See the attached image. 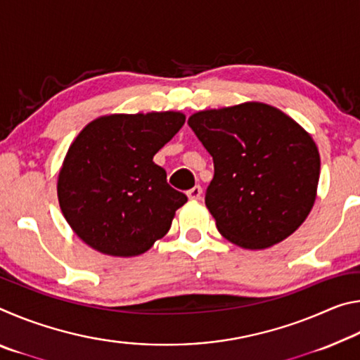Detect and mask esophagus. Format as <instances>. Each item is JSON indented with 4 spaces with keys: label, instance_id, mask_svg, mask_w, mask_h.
I'll return each mask as SVG.
<instances>
[{
    "label": "esophagus",
    "instance_id": "esophagus-1",
    "mask_svg": "<svg viewBox=\"0 0 360 360\" xmlns=\"http://www.w3.org/2000/svg\"><path fill=\"white\" fill-rule=\"evenodd\" d=\"M202 193H203V188L200 186H195L192 188H188L187 197L191 200H200V198H202Z\"/></svg>",
    "mask_w": 360,
    "mask_h": 360
}]
</instances>
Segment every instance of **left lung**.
Wrapping results in <instances>:
<instances>
[{
	"mask_svg": "<svg viewBox=\"0 0 360 360\" xmlns=\"http://www.w3.org/2000/svg\"><path fill=\"white\" fill-rule=\"evenodd\" d=\"M187 124L214 162L205 203L222 236L240 248L264 249L300 227L321 172L309 133L257 101L195 112Z\"/></svg>",
	"mask_w": 360,
	"mask_h": 360,
	"instance_id": "8db88e82",
	"label": "left lung"
}]
</instances>
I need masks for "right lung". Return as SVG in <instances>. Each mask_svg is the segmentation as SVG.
I'll return each instance as SVG.
<instances>
[{"instance_id": "obj_1", "label": "right lung", "mask_w": 360, "mask_h": 360, "mask_svg": "<svg viewBox=\"0 0 360 360\" xmlns=\"http://www.w3.org/2000/svg\"><path fill=\"white\" fill-rule=\"evenodd\" d=\"M176 111L103 115L84 127L58 173L57 193L75 233L95 251L133 257L152 248L187 202L154 155L184 125Z\"/></svg>"}]
</instances>
